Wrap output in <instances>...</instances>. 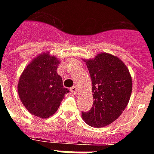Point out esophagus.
<instances>
[{
  "mask_svg": "<svg viewBox=\"0 0 154 154\" xmlns=\"http://www.w3.org/2000/svg\"><path fill=\"white\" fill-rule=\"evenodd\" d=\"M71 91H72V93L74 94V95H76L77 93V88L76 87H72L71 88Z\"/></svg>",
  "mask_w": 154,
  "mask_h": 154,
  "instance_id": "obj_1",
  "label": "esophagus"
}]
</instances>
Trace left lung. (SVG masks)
<instances>
[{"label":"left lung","instance_id":"8db88e82","mask_svg":"<svg viewBox=\"0 0 154 154\" xmlns=\"http://www.w3.org/2000/svg\"><path fill=\"white\" fill-rule=\"evenodd\" d=\"M92 82L93 106L82 112L88 125L101 128L119 118L129 103L132 93V77L128 67L119 57L107 53L94 58L83 59Z\"/></svg>","mask_w":154,"mask_h":154}]
</instances>
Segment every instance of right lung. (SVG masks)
Listing matches in <instances>:
<instances>
[{"label": "right lung", "instance_id": "add662e5", "mask_svg": "<svg viewBox=\"0 0 154 154\" xmlns=\"http://www.w3.org/2000/svg\"><path fill=\"white\" fill-rule=\"evenodd\" d=\"M60 63L49 52L42 53L26 66L19 78L18 94L29 112L47 119L58 109L64 95L69 92L57 73Z\"/></svg>", "mask_w": 154, "mask_h": 154}]
</instances>
